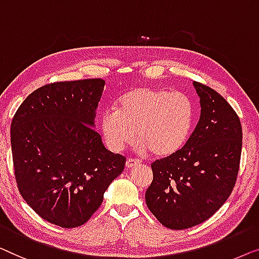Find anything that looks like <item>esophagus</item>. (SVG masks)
Listing matches in <instances>:
<instances>
[{
	"label": "esophagus",
	"mask_w": 259,
	"mask_h": 259,
	"mask_svg": "<svg viewBox=\"0 0 259 259\" xmlns=\"http://www.w3.org/2000/svg\"><path fill=\"white\" fill-rule=\"evenodd\" d=\"M138 164H141V161H138V159H133V158H128L126 159V163H125V165H126V167H134V166H136V165H138Z\"/></svg>",
	"instance_id": "esophagus-1"
}]
</instances>
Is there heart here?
<instances>
[{
  "mask_svg": "<svg viewBox=\"0 0 259 259\" xmlns=\"http://www.w3.org/2000/svg\"><path fill=\"white\" fill-rule=\"evenodd\" d=\"M115 108L104 110L100 118L101 134L109 150L122 151L136 136L137 151H150L158 158L183 147L194 117L191 102L184 94L151 87L128 90Z\"/></svg>",
  "mask_w": 259,
  "mask_h": 259,
  "instance_id": "obj_1",
  "label": "heart"
}]
</instances>
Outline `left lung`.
Listing matches in <instances>:
<instances>
[{"label":"left lung","mask_w":259,"mask_h":259,"mask_svg":"<svg viewBox=\"0 0 259 259\" xmlns=\"http://www.w3.org/2000/svg\"><path fill=\"white\" fill-rule=\"evenodd\" d=\"M192 83L199 121L183 148L152 163L154 180L145 192L149 210L172 230L203 223L227 202L242 152V125L231 105L213 89Z\"/></svg>","instance_id":"1"}]
</instances>
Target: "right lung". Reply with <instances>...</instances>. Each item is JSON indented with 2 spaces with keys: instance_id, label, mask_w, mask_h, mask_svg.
Listing matches in <instances>:
<instances>
[{
  "instance_id": "1",
  "label": "right lung",
  "mask_w": 259,
  "mask_h": 259,
  "mask_svg": "<svg viewBox=\"0 0 259 259\" xmlns=\"http://www.w3.org/2000/svg\"><path fill=\"white\" fill-rule=\"evenodd\" d=\"M105 82H57L31 93L10 128L19 190L43 220L81 227L103 202L125 157L104 147L95 117Z\"/></svg>"
}]
</instances>
